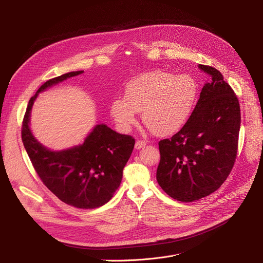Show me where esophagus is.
I'll return each instance as SVG.
<instances>
[{
  "label": "esophagus",
  "mask_w": 263,
  "mask_h": 263,
  "mask_svg": "<svg viewBox=\"0 0 263 263\" xmlns=\"http://www.w3.org/2000/svg\"><path fill=\"white\" fill-rule=\"evenodd\" d=\"M145 146H146V142H145V141H142V140L136 141V143H135V148H136V149H141V148H143V147H145Z\"/></svg>",
  "instance_id": "34e87169"
}]
</instances>
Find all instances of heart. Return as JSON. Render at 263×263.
<instances>
[{
    "mask_svg": "<svg viewBox=\"0 0 263 263\" xmlns=\"http://www.w3.org/2000/svg\"><path fill=\"white\" fill-rule=\"evenodd\" d=\"M197 95V83L187 74L149 71L128 83L124 99L118 97L110 103V115L120 130L129 131L136 123V113H142L145 126L154 134L171 135L190 119Z\"/></svg>",
    "mask_w": 263,
    "mask_h": 263,
    "instance_id": "b5f03b06",
    "label": "heart"
}]
</instances>
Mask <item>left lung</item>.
I'll use <instances>...</instances> for the list:
<instances>
[{
  "label": "left lung",
  "instance_id": "obj_1",
  "mask_svg": "<svg viewBox=\"0 0 263 263\" xmlns=\"http://www.w3.org/2000/svg\"><path fill=\"white\" fill-rule=\"evenodd\" d=\"M198 67L210 82L184 127L159 142L158 183L184 202L208 196L224 183L237 158L241 124L239 100L222 73L211 66Z\"/></svg>",
  "mask_w": 263,
  "mask_h": 263
}]
</instances>
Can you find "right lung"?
<instances>
[{
    "instance_id": "1",
    "label": "right lung",
    "mask_w": 263,
    "mask_h": 263,
    "mask_svg": "<svg viewBox=\"0 0 263 263\" xmlns=\"http://www.w3.org/2000/svg\"><path fill=\"white\" fill-rule=\"evenodd\" d=\"M81 73L83 71L68 72L39 87L26 107L21 135L37 175L53 194L76 208L93 209L106 203L120 185L135 140L106 124H97L82 145L52 151L37 142L30 129L31 109L38 93Z\"/></svg>"
}]
</instances>
